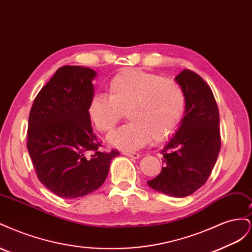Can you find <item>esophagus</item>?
<instances>
[{
    "mask_svg": "<svg viewBox=\"0 0 252 252\" xmlns=\"http://www.w3.org/2000/svg\"><path fill=\"white\" fill-rule=\"evenodd\" d=\"M124 156H127L129 158H138L141 155L138 154V152H132V151H123L122 152Z\"/></svg>",
    "mask_w": 252,
    "mask_h": 252,
    "instance_id": "obj_1",
    "label": "esophagus"
}]
</instances>
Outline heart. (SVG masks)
Returning <instances> with one entry per match:
<instances>
[{"label": "heart", "mask_w": 252, "mask_h": 252, "mask_svg": "<svg viewBox=\"0 0 252 252\" xmlns=\"http://www.w3.org/2000/svg\"><path fill=\"white\" fill-rule=\"evenodd\" d=\"M108 95L90 98L88 117L98 132L109 133L126 112L130 122L108 138L113 146L126 150L138 149L151 139L162 142L168 138L186 104L179 83L134 68L114 75L108 84Z\"/></svg>", "instance_id": "heart-1"}]
</instances>
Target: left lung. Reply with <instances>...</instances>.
I'll return each mask as SVG.
<instances>
[{"label": "left lung", "mask_w": 252, "mask_h": 252, "mask_svg": "<svg viewBox=\"0 0 252 252\" xmlns=\"http://www.w3.org/2000/svg\"><path fill=\"white\" fill-rule=\"evenodd\" d=\"M185 94V116L170 142L161 151V173L148 185L167 195L184 197L207 182L220 149L219 109L208 84L192 70L175 78Z\"/></svg>", "instance_id": "8db88e82"}]
</instances>
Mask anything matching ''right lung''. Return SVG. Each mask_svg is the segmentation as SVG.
I'll list each match as a JSON object with an SVG mask.
<instances>
[{
    "label": "right lung",
    "instance_id": "obj_1",
    "mask_svg": "<svg viewBox=\"0 0 252 252\" xmlns=\"http://www.w3.org/2000/svg\"><path fill=\"white\" fill-rule=\"evenodd\" d=\"M95 71L65 65L35 96L27 129V149L36 177L51 192L75 199L94 191L107 178L116 149L102 152L87 106Z\"/></svg>",
    "mask_w": 252,
    "mask_h": 252
}]
</instances>
